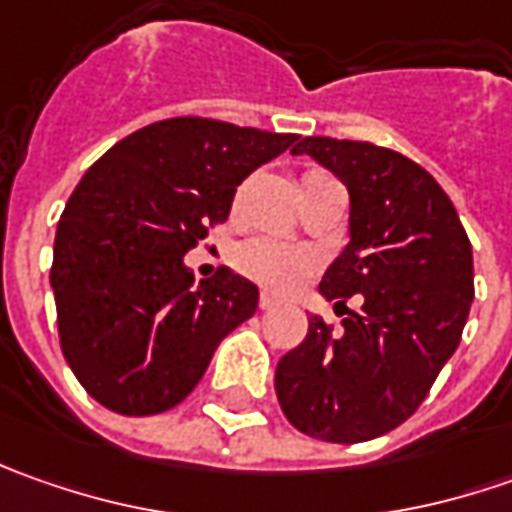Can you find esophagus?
Masks as SVG:
<instances>
[{
	"label": "esophagus",
	"mask_w": 512,
	"mask_h": 512,
	"mask_svg": "<svg viewBox=\"0 0 512 512\" xmlns=\"http://www.w3.org/2000/svg\"><path fill=\"white\" fill-rule=\"evenodd\" d=\"M279 305H282V302H279L273 293H262V296H259V307H262V310H273V307H279Z\"/></svg>",
	"instance_id": "obj_1"
}]
</instances>
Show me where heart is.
<instances>
[{"label":"heart","instance_id":"1","mask_svg":"<svg viewBox=\"0 0 512 512\" xmlns=\"http://www.w3.org/2000/svg\"><path fill=\"white\" fill-rule=\"evenodd\" d=\"M319 176H327V173H322V170L302 173V187L310 185ZM233 265L239 273H245L247 279L270 287V290L287 293V290L302 285L307 273L319 265V256L307 247L279 242L270 236H256V239H247L233 250Z\"/></svg>","mask_w":512,"mask_h":512}]
</instances>
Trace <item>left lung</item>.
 I'll list each match as a JSON object with an SVG mask.
<instances>
[{
  "label": "left lung",
  "instance_id": "1",
  "mask_svg": "<svg viewBox=\"0 0 512 512\" xmlns=\"http://www.w3.org/2000/svg\"><path fill=\"white\" fill-rule=\"evenodd\" d=\"M350 193V242L327 267L322 296L359 292L342 330L322 316L276 367L287 422L313 439L370 442L407 422L462 342L473 302V250L439 182L413 159L370 142L305 136ZM346 310V308H344Z\"/></svg>",
  "mask_w": 512,
  "mask_h": 512
}]
</instances>
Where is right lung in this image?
<instances>
[{
	"label": "right lung",
	"instance_id": "right-lung-1",
	"mask_svg": "<svg viewBox=\"0 0 512 512\" xmlns=\"http://www.w3.org/2000/svg\"><path fill=\"white\" fill-rule=\"evenodd\" d=\"M296 133L176 116L116 142L70 193L50 285L73 376L122 416L165 413L205 376L213 350L259 305L219 267L199 287L182 256L222 225L236 187Z\"/></svg>",
	"mask_w": 512,
	"mask_h": 512
}]
</instances>
